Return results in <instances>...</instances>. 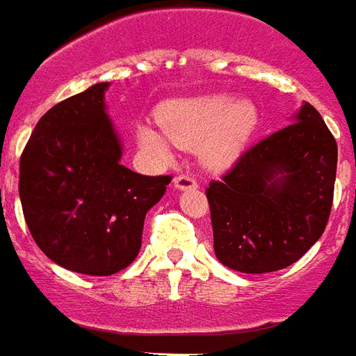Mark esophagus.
Wrapping results in <instances>:
<instances>
[{"label": "esophagus", "mask_w": 356, "mask_h": 356, "mask_svg": "<svg viewBox=\"0 0 356 356\" xmlns=\"http://www.w3.org/2000/svg\"><path fill=\"white\" fill-rule=\"evenodd\" d=\"M197 186V180L191 174H180V176L174 178V188L176 190H195Z\"/></svg>", "instance_id": "esophagus-1"}]
</instances>
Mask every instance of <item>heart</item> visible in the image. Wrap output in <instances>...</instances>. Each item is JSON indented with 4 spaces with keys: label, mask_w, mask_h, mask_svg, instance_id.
<instances>
[{
    "label": "heart",
    "mask_w": 356,
    "mask_h": 356,
    "mask_svg": "<svg viewBox=\"0 0 356 356\" xmlns=\"http://www.w3.org/2000/svg\"><path fill=\"white\" fill-rule=\"evenodd\" d=\"M161 134L140 128L138 138L145 151L161 159L170 157V143L190 149L201 143V159L211 168L230 166L259 126V111L247 99L236 102L228 93H213L180 99L159 113Z\"/></svg>",
    "instance_id": "1"
}]
</instances>
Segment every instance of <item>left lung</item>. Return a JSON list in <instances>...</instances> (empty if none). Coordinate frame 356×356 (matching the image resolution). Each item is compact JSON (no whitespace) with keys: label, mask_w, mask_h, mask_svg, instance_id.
<instances>
[{"label":"left lung","mask_w":356,"mask_h":356,"mask_svg":"<svg viewBox=\"0 0 356 356\" xmlns=\"http://www.w3.org/2000/svg\"><path fill=\"white\" fill-rule=\"evenodd\" d=\"M337 143L311 103L241 153L207 188L214 253L232 270L264 274L299 261L324 234Z\"/></svg>","instance_id":"1"}]
</instances>
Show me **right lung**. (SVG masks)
Segmentation results:
<instances>
[{
  "label": "right lung",
  "instance_id": "1",
  "mask_svg": "<svg viewBox=\"0 0 356 356\" xmlns=\"http://www.w3.org/2000/svg\"><path fill=\"white\" fill-rule=\"evenodd\" d=\"M99 82L38 120L21 155L19 195L36 245L53 263L88 276H111L140 253L145 214L170 176L120 165L122 145L105 113Z\"/></svg>",
  "mask_w": 356,
  "mask_h": 356
}]
</instances>
